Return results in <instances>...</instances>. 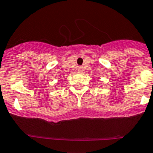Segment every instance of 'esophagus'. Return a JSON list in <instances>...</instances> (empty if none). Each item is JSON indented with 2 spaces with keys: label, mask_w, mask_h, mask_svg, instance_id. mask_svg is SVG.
<instances>
[{
  "label": "esophagus",
  "mask_w": 153,
  "mask_h": 153,
  "mask_svg": "<svg viewBox=\"0 0 153 153\" xmlns=\"http://www.w3.org/2000/svg\"><path fill=\"white\" fill-rule=\"evenodd\" d=\"M82 69H82L81 67H79V68H78V71H79V72H82V71H83Z\"/></svg>",
  "instance_id": "1"
}]
</instances>
